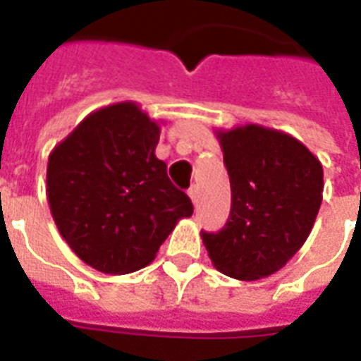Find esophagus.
<instances>
[{
  "mask_svg": "<svg viewBox=\"0 0 361 361\" xmlns=\"http://www.w3.org/2000/svg\"><path fill=\"white\" fill-rule=\"evenodd\" d=\"M189 197H191L192 204H195V208H197L198 206V187H191V189H189Z\"/></svg>",
  "mask_w": 361,
  "mask_h": 361,
  "instance_id": "34e87169",
  "label": "esophagus"
}]
</instances>
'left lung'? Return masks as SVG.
<instances>
[{
  "mask_svg": "<svg viewBox=\"0 0 361 361\" xmlns=\"http://www.w3.org/2000/svg\"><path fill=\"white\" fill-rule=\"evenodd\" d=\"M214 133L232 208L223 231L200 236L221 274L262 279L279 271L313 231L324 191L322 163L285 130L245 123Z\"/></svg>",
  "mask_w": 361,
  "mask_h": 361,
  "instance_id": "1",
  "label": "left lung"
}]
</instances>
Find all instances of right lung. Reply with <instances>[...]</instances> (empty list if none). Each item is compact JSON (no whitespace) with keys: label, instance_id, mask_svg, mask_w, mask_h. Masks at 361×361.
Segmentation results:
<instances>
[{"label":"right lung","instance_id":"right-lung-1","mask_svg":"<svg viewBox=\"0 0 361 361\" xmlns=\"http://www.w3.org/2000/svg\"><path fill=\"white\" fill-rule=\"evenodd\" d=\"M161 123L135 101L93 110L48 155L47 198L82 262L123 275L152 262L192 204L155 147Z\"/></svg>","mask_w":361,"mask_h":361}]
</instances>
